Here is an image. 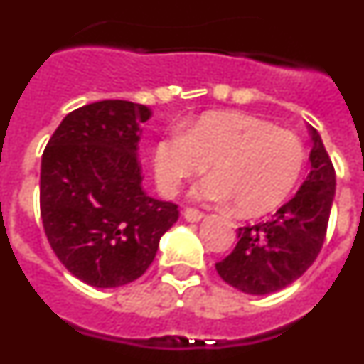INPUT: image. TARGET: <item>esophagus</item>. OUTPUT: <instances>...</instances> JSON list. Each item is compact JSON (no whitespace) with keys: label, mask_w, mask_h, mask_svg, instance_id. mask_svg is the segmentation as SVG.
Returning a JSON list of instances; mask_svg holds the SVG:
<instances>
[{"label":"esophagus","mask_w":364,"mask_h":364,"mask_svg":"<svg viewBox=\"0 0 364 364\" xmlns=\"http://www.w3.org/2000/svg\"><path fill=\"white\" fill-rule=\"evenodd\" d=\"M184 218L188 222H198V220H202V218H204V213H202V211H198V210H195V208H188V210L184 211Z\"/></svg>","instance_id":"esophagus-1"}]
</instances>
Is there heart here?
Returning a JSON list of instances; mask_svg holds the SVG:
<instances>
[{
    "label": "heart",
    "mask_w": 364,
    "mask_h": 364,
    "mask_svg": "<svg viewBox=\"0 0 364 364\" xmlns=\"http://www.w3.org/2000/svg\"><path fill=\"white\" fill-rule=\"evenodd\" d=\"M306 164L302 142L290 131L242 112H205L182 134L164 136L153 151L160 191L173 195L182 182L210 167L195 186L200 200L233 204L235 213L260 217L290 197Z\"/></svg>",
    "instance_id": "obj_1"
}]
</instances>
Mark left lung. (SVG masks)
<instances>
[{
    "label": "left lung",
    "mask_w": 364,
    "mask_h": 364,
    "mask_svg": "<svg viewBox=\"0 0 364 364\" xmlns=\"http://www.w3.org/2000/svg\"><path fill=\"white\" fill-rule=\"evenodd\" d=\"M311 169L297 195L272 220L239 228V242L215 268L250 295H268L297 281L319 255L336 195V171L321 134L310 127Z\"/></svg>",
    "instance_id": "1"
}]
</instances>
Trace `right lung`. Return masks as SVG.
<instances>
[{
    "instance_id": "1",
    "label": "right lung",
    "mask_w": 364,
    "mask_h": 364,
    "mask_svg": "<svg viewBox=\"0 0 364 364\" xmlns=\"http://www.w3.org/2000/svg\"><path fill=\"white\" fill-rule=\"evenodd\" d=\"M151 109L102 100L69 112L41 156L40 211L53 252L74 277L118 288L142 277L178 205L142 189L140 125Z\"/></svg>"
}]
</instances>
